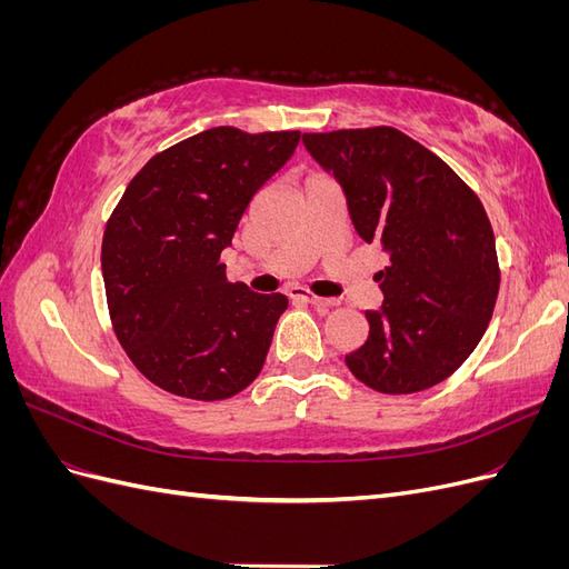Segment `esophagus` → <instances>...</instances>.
Instances as JSON below:
<instances>
[{"label":"esophagus","instance_id":"1","mask_svg":"<svg viewBox=\"0 0 569 569\" xmlns=\"http://www.w3.org/2000/svg\"><path fill=\"white\" fill-rule=\"evenodd\" d=\"M289 297H291V299H303V301H308V303H313L316 308H320V311H327V308L337 306V299H325V297L308 295V291H303V289H291Z\"/></svg>","mask_w":569,"mask_h":569}]
</instances>
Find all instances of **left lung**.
<instances>
[{"label":"left lung","mask_w":569,"mask_h":569,"mask_svg":"<svg viewBox=\"0 0 569 569\" xmlns=\"http://www.w3.org/2000/svg\"><path fill=\"white\" fill-rule=\"evenodd\" d=\"M335 173L356 232L389 266L377 272L385 303L347 358L360 382L416 393L453 375L485 337L501 284L496 239L479 197L456 170L389 126L303 132Z\"/></svg>","instance_id":"1"}]
</instances>
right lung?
<instances>
[{"label": "right lung", "instance_id": "add662e5", "mask_svg": "<svg viewBox=\"0 0 569 569\" xmlns=\"http://www.w3.org/2000/svg\"><path fill=\"white\" fill-rule=\"evenodd\" d=\"M299 137L211 128L157 153L130 180L107 222L101 272L113 332L149 382L222 401L263 370L289 301L228 282L220 253Z\"/></svg>", "mask_w": 569, "mask_h": 569}]
</instances>
